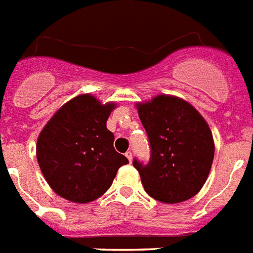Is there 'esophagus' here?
Here are the masks:
<instances>
[{"instance_id": "esophagus-1", "label": "esophagus", "mask_w": 253, "mask_h": 253, "mask_svg": "<svg viewBox=\"0 0 253 253\" xmlns=\"http://www.w3.org/2000/svg\"><path fill=\"white\" fill-rule=\"evenodd\" d=\"M125 156L128 157V160H129V161H132V152L128 151V152H126V153H125Z\"/></svg>"}]
</instances>
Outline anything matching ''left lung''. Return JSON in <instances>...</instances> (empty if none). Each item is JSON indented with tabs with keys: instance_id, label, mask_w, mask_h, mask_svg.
<instances>
[{
	"instance_id": "8db88e82",
	"label": "left lung",
	"mask_w": 253,
	"mask_h": 253,
	"mask_svg": "<svg viewBox=\"0 0 253 253\" xmlns=\"http://www.w3.org/2000/svg\"><path fill=\"white\" fill-rule=\"evenodd\" d=\"M137 111L151 147L148 164L133 160L145 192L167 204L193 197L213 161V137L207 121L189 102L167 94L137 104Z\"/></svg>"
}]
</instances>
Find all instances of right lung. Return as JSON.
Returning <instances> with one entry per match:
<instances>
[{
  "label": "right lung",
  "instance_id": "obj_1",
  "mask_svg": "<svg viewBox=\"0 0 253 253\" xmlns=\"http://www.w3.org/2000/svg\"><path fill=\"white\" fill-rule=\"evenodd\" d=\"M115 102L102 105L90 94L72 98L54 113L37 140V161L43 177L58 196L90 203L113 183L124 155L115 151V136L106 120Z\"/></svg>",
  "mask_w": 253,
  "mask_h": 253
}]
</instances>
